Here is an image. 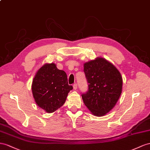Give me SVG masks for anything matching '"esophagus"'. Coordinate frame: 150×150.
I'll list each match as a JSON object with an SVG mask.
<instances>
[{"label": "esophagus", "mask_w": 150, "mask_h": 150, "mask_svg": "<svg viewBox=\"0 0 150 150\" xmlns=\"http://www.w3.org/2000/svg\"><path fill=\"white\" fill-rule=\"evenodd\" d=\"M73 87H74V89H75V90L77 89V84H76V83L74 84V86H73Z\"/></svg>", "instance_id": "obj_1"}]
</instances>
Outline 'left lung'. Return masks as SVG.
<instances>
[{"mask_svg":"<svg viewBox=\"0 0 150 150\" xmlns=\"http://www.w3.org/2000/svg\"><path fill=\"white\" fill-rule=\"evenodd\" d=\"M88 90L82 94L84 104L97 117L106 115L116 105L122 89L120 73L102 57L84 64Z\"/></svg>","mask_w":150,"mask_h":150,"instance_id":"8db88e82","label":"left lung"}]
</instances>
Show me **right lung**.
I'll list each match as a JSON object with an SVG mask.
<instances>
[{
	"mask_svg": "<svg viewBox=\"0 0 150 150\" xmlns=\"http://www.w3.org/2000/svg\"><path fill=\"white\" fill-rule=\"evenodd\" d=\"M67 74L57 69L54 63L42 66L33 79L32 90L37 105L46 112L52 113L62 106L69 92Z\"/></svg>",
	"mask_w": 150,
	"mask_h": 150,
	"instance_id": "1",
	"label": "right lung"
}]
</instances>
